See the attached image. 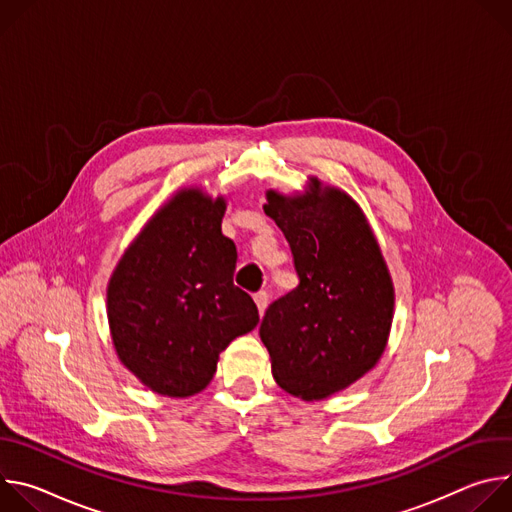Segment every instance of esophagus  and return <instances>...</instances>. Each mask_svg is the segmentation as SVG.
Returning <instances> with one entry per match:
<instances>
[{"mask_svg": "<svg viewBox=\"0 0 512 512\" xmlns=\"http://www.w3.org/2000/svg\"><path fill=\"white\" fill-rule=\"evenodd\" d=\"M253 300H255V304H257L259 316H263L265 310H267V304H269V294H267V291H257Z\"/></svg>", "mask_w": 512, "mask_h": 512, "instance_id": "esophagus-1", "label": "esophagus"}]
</instances>
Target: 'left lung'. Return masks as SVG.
I'll return each instance as SVG.
<instances>
[{
	"label": "left lung",
	"instance_id": "1",
	"mask_svg": "<svg viewBox=\"0 0 512 512\" xmlns=\"http://www.w3.org/2000/svg\"><path fill=\"white\" fill-rule=\"evenodd\" d=\"M265 214L285 235L300 283L275 300L259 326L275 383L304 401L326 399L385 352L395 289L360 206L310 178L304 194L267 190Z\"/></svg>",
	"mask_w": 512,
	"mask_h": 512
}]
</instances>
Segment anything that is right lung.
<instances>
[{
    "instance_id": "1",
    "label": "right lung",
    "mask_w": 512,
    "mask_h": 512,
    "mask_svg": "<svg viewBox=\"0 0 512 512\" xmlns=\"http://www.w3.org/2000/svg\"><path fill=\"white\" fill-rule=\"evenodd\" d=\"M227 200L176 192L141 229L107 285L119 360L158 395L192 397L214 377L218 354L259 322L233 283L237 247L223 235Z\"/></svg>"
}]
</instances>
